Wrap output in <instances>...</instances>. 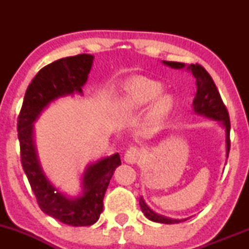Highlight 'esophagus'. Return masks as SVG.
<instances>
[{
  "label": "esophagus",
  "instance_id": "obj_1",
  "mask_svg": "<svg viewBox=\"0 0 249 249\" xmlns=\"http://www.w3.org/2000/svg\"><path fill=\"white\" fill-rule=\"evenodd\" d=\"M139 157H141V150L136 146H131L127 148V151L125 152L124 160L127 162V164H136L138 161Z\"/></svg>",
  "mask_w": 249,
  "mask_h": 249
}]
</instances>
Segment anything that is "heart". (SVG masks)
<instances>
[{"label": "heart", "mask_w": 249, "mask_h": 249, "mask_svg": "<svg viewBox=\"0 0 249 249\" xmlns=\"http://www.w3.org/2000/svg\"><path fill=\"white\" fill-rule=\"evenodd\" d=\"M161 92L162 85L159 82L142 76L132 77L123 85L117 107H118V110L125 115L136 113L144 110ZM172 97L170 95L160 96L151 105L150 112H148V119L151 124H159L172 110Z\"/></svg>", "instance_id": "b5f03b06"}]
</instances>
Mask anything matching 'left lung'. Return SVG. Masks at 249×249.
Wrapping results in <instances>:
<instances>
[{"instance_id":"obj_1","label":"left lung","mask_w":249,"mask_h":249,"mask_svg":"<svg viewBox=\"0 0 249 249\" xmlns=\"http://www.w3.org/2000/svg\"><path fill=\"white\" fill-rule=\"evenodd\" d=\"M165 65L172 68V69H186L192 73L194 78H196V97L193 99L192 108L196 115L205 116L207 118L213 119V121L218 122L222 127L225 128V142H226V160L228 158V153H230L231 142H230V130H231V123L230 117H228L227 108L221 101V97L214 84L212 77L207 72L201 65L199 64H185V63L178 62H167L162 61ZM139 205H141L142 212L146 216L148 220L154 222H160V224H179V222L185 221L187 219H172L167 218V216L160 215V214L156 213L153 210H151L150 206L145 202L142 196L139 198Z\"/></svg>"}]
</instances>
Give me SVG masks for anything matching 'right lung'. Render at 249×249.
Instances as JSON below:
<instances>
[{
  "label": "right lung",
  "instance_id": "add662e5",
  "mask_svg": "<svg viewBox=\"0 0 249 249\" xmlns=\"http://www.w3.org/2000/svg\"><path fill=\"white\" fill-rule=\"evenodd\" d=\"M93 58L89 53L65 57L39 70L25 91L17 122L22 166L39 208L63 224L76 227L98 221L105 191L115 170L122 164L121 157L113 153L89 164L81 177V193L69 196L59 191L43 171L34 124L53 102L75 93L83 95Z\"/></svg>",
  "mask_w": 249,
  "mask_h": 249
}]
</instances>
